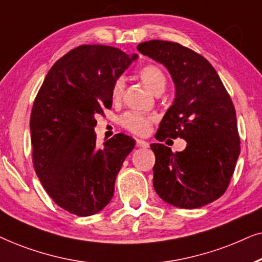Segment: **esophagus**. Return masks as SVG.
<instances>
[{
    "mask_svg": "<svg viewBox=\"0 0 262 262\" xmlns=\"http://www.w3.org/2000/svg\"><path fill=\"white\" fill-rule=\"evenodd\" d=\"M135 144H137L138 147H144V148H147L149 146L147 141L140 140V139H137V140H135Z\"/></svg>",
    "mask_w": 262,
    "mask_h": 262,
    "instance_id": "34e87169",
    "label": "esophagus"
}]
</instances>
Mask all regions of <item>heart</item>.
Returning a JSON list of instances; mask_svg holds the SVG:
<instances>
[{
	"mask_svg": "<svg viewBox=\"0 0 262 262\" xmlns=\"http://www.w3.org/2000/svg\"><path fill=\"white\" fill-rule=\"evenodd\" d=\"M139 76L144 81L146 86L152 91L155 95H160L166 87V75L162 67L157 64H146L139 71ZM124 90V79L117 78L114 81L111 89V97L115 102L121 99ZM156 117L152 115H145L137 111H127L118 118V123L125 130L134 135H146L149 132V128Z\"/></svg>",
	"mask_w": 262,
	"mask_h": 262,
	"instance_id": "heart-1",
	"label": "heart"
}]
</instances>
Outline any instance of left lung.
Masks as SVG:
<instances>
[{
    "label": "left lung",
    "instance_id": "obj_1",
    "mask_svg": "<svg viewBox=\"0 0 262 262\" xmlns=\"http://www.w3.org/2000/svg\"><path fill=\"white\" fill-rule=\"evenodd\" d=\"M138 50L165 66L176 87L175 102L164 115L156 138L187 141L182 152L151 145L156 193L176 207L205 206L228 189L239 156L231 97L213 66L189 48L155 39L139 44Z\"/></svg>",
    "mask_w": 262,
    "mask_h": 262
}]
</instances>
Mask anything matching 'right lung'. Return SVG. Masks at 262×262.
<instances>
[{
	"label": "right lung",
	"mask_w": 262,
	"mask_h": 262,
	"mask_svg": "<svg viewBox=\"0 0 262 262\" xmlns=\"http://www.w3.org/2000/svg\"><path fill=\"white\" fill-rule=\"evenodd\" d=\"M138 55L107 45H80L52 66L31 113L32 162L56 205L87 217L114 196L115 180L135 141L124 134L96 147L97 115L111 109L114 81Z\"/></svg>",
	"instance_id": "1"
}]
</instances>
